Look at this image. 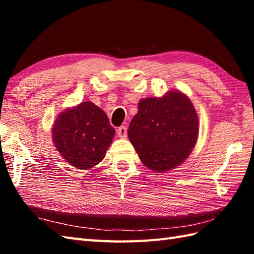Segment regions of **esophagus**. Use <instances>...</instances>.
<instances>
[{"instance_id": "34e87169", "label": "esophagus", "mask_w": 254, "mask_h": 254, "mask_svg": "<svg viewBox=\"0 0 254 254\" xmlns=\"http://www.w3.org/2000/svg\"><path fill=\"white\" fill-rule=\"evenodd\" d=\"M117 133H118V136H119V137H121V138L127 137V127L126 126H122V127H120L118 128Z\"/></svg>"}]
</instances>
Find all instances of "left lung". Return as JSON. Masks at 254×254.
Wrapping results in <instances>:
<instances>
[{
    "mask_svg": "<svg viewBox=\"0 0 254 254\" xmlns=\"http://www.w3.org/2000/svg\"><path fill=\"white\" fill-rule=\"evenodd\" d=\"M127 136L148 169L163 172L181 165L198 136V118L191 100L179 90L144 98L128 126Z\"/></svg>",
    "mask_w": 254,
    "mask_h": 254,
    "instance_id": "obj_1",
    "label": "left lung"
}]
</instances>
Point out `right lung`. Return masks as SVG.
Returning a JSON list of instances; mask_svg holds the SVG:
<instances>
[{
    "mask_svg": "<svg viewBox=\"0 0 254 254\" xmlns=\"http://www.w3.org/2000/svg\"><path fill=\"white\" fill-rule=\"evenodd\" d=\"M105 111L90 101L65 109L52 127L53 144L69 165L89 169L105 158L115 136Z\"/></svg>",
    "mask_w": 254,
    "mask_h": 254,
    "instance_id": "1",
    "label": "right lung"
}]
</instances>
